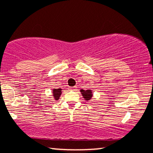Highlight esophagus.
<instances>
[{
  "instance_id": "1",
  "label": "esophagus",
  "mask_w": 153,
  "mask_h": 153,
  "mask_svg": "<svg viewBox=\"0 0 153 153\" xmlns=\"http://www.w3.org/2000/svg\"><path fill=\"white\" fill-rule=\"evenodd\" d=\"M76 88H77L76 86H74V87H70L69 89L71 90V91H75V90H76Z\"/></svg>"
}]
</instances>
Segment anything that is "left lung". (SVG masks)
Returning <instances> with one entry per match:
<instances>
[{"label":"left lung","mask_w":153,"mask_h":153,"mask_svg":"<svg viewBox=\"0 0 153 153\" xmlns=\"http://www.w3.org/2000/svg\"><path fill=\"white\" fill-rule=\"evenodd\" d=\"M80 93H81L82 95L83 96L85 100H90L92 98V97H93V93H92L91 90H86V91H85V90L81 89L80 90Z\"/></svg>","instance_id":"left-lung-1"}]
</instances>
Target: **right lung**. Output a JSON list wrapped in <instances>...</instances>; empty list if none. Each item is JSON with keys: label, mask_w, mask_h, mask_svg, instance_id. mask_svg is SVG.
Masks as SVG:
<instances>
[{"label": "right lung", "mask_w": 153, "mask_h": 153, "mask_svg": "<svg viewBox=\"0 0 153 153\" xmlns=\"http://www.w3.org/2000/svg\"><path fill=\"white\" fill-rule=\"evenodd\" d=\"M62 94V89H53V96L56 100H58L60 98V96Z\"/></svg>", "instance_id": "obj_1"}]
</instances>
